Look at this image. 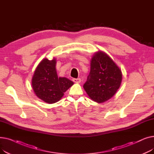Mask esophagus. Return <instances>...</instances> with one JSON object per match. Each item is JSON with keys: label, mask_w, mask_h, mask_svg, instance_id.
<instances>
[{"label": "esophagus", "mask_w": 154, "mask_h": 154, "mask_svg": "<svg viewBox=\"0 0 154 154\" xmlns=\"http://www.w3.org/2000/svg\"><path fill=\"white\" fill-rule=\"evenodd\" d=\"M72 80H73V82H75V83H80V81H81V79H80V78H78V79H73Z\"/></svg>", "instance_id": "1"}]
</instances>
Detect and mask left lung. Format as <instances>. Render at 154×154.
I'll return each instance as SVG.
<instances>
[{
    "label": "left lung",
    "instance_id": "obj_1",
    "mask_svg": "<svg viewBox=\"0 0 154 154\" xmlns=\"http://www.w3.org/2000/svg\"><path fill=\"white\" fill-rule=\"evenodd\" d=\"M91 62V71L83 87L91 99L102 103L112 97L119 89L122 72L103 52H97Z\"/></svg>",
    "mask_w": 154,
    "mask_h": 154
}]
</instances>
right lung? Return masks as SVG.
I'll use <instances>...</instances> for the list:
<instances>
[{
  "instance_id": "1",
  "label": "right lung",
  "mask_w": 154,
  "mask_h": 154,
  "mask_svg": "<svg viewBox=\"0 0 154 154\" xmlns=\"http://www.w3.org/2000/svg\"><path fill=\"white\" fill-rule=\"evenodd\" d=\"M56 60L44 59L37 67L32 80L33 90L39 99L48 103L60 100L63 93L74 82L66 77H58Z\"/></svg>"
}]
</instances>
